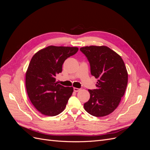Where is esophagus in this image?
<instances>
[{
    "label": "esophagus",
    "instance_id": "obj_1",
    "mask_svg": "<svg viewBox=\"0 0 150 150\" xmlns=\"http://www.w3.org/2000/svg\"><path fill=\"white\" fill-rule=\"evenodd\" d=\"M80 91L79 88H74V92H78Z\"/></svg>",
    "mask_w": 150,
    "mask_h": 150
}]
</instances>
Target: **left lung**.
<instances>
[{
  "mask_svg": "<svg viewBox=\"0 0 150 150\" xmlns=\"http://www.w3.org/2000/svg\"><path fill=\"white\" fill-rule=\"evenodd\" d=\"M88 58L91 73L98 79L96 89L88 91L90 98L84 104L89 114L103 117L118 106L128 84V72L121 57L107 46H90L80 48Z\"/></svg>",
  "mask_w": 150,
  "mask_h": 150,
  "instance_id": "8db88e82",
  "label": "left lung"
}]
</instances>
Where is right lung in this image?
<instances>
[{
    "label": "right lung",
    "instance_id": "add662e5",
    "mask_svg": "<svg viewBox=\"0 0 150 150\" xmlns=\"http://www.w3.org/2000/svg\"><path fill=\"white\" fill-rule=\"evenodd\" d=\"M78 49L49 46L32 57L25 74V87L30 101L41 114L54 116L64 110L73 88L58 84L56 76L62 72L64 61Z\"/></svg>",
    "mask_w": 150,
    "mask_h": 150
}]
</instances>
